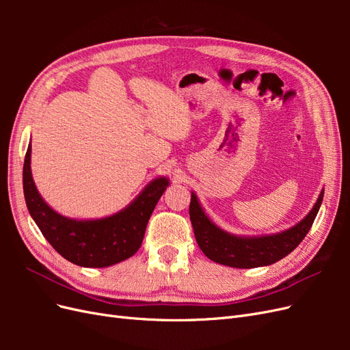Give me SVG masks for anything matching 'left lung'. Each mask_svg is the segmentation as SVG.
I'll return each mask as SVG.
<instances>
[{
  "mask_svg": "<svg viewBox=\"0 0 350 350\" xmlns=\"http://www.w3.org/2000/svg\"><path fill=\"white\" fill-rule=\"evenodd\" d=\"M324 191H321L315 206L298 225L269 237H235L217 228L201 208L196 194H191L189 219H191L196 241L200 250L211 261L237 269H254L276 262L291 254L299 245L311 229L319 213Z\"/></svg>",
  "mask_w": 350,
  "mask_h": 350,
  "instance_id": "left-lung-1",
  "label": "left lung"
}]
</instances>
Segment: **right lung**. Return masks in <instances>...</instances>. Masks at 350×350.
<instances>
[{
  "mask_svg": "<svg viewBox=\"0 0 350 350\" xmlns=\"http://www.w3.org/2000/svg\"><path fill=\"white\" fill-rule=\"evenodd\" d=\"M29 144L23 166V189L30 216L42 235L66 260L81 267H108L139 251L159 198L169 184L156 178L133 203L113 216L98 220H76L58 215L38 193L30 171Z\"/></svg>",
  "mask_w": 350,
  "mask_h": 350,
  "instance_id": "obj_1",
  "label": "right lung"
}]
</instances>
